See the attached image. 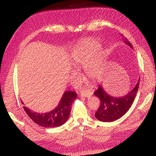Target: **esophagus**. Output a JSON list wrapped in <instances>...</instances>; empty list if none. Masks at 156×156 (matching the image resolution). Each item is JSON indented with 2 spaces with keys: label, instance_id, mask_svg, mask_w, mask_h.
Here are the masks:
<instances>
[{
  "label": "esophagus",
  "instance_id": "esophagus-1",
  "mask_svg": "<svg viewBox=\"0 0 156 156\" xmlns=\"http://www.w3.org/2000/svg\"><path fill=\"white\" fill-rule=\"evenodd\" d=\"M80 94L83 97H88L92 95V92H91L89 90H87V89H83V90H81L80 91Z\"/></svg>",
  "mask_w": 156,
  "mask_h": 156
}]
</instances>
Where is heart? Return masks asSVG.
<instances>
[{"mask_svg": "<svg viewBox=\"0 0 156 156\" xmlns=\"http://www.w3.org/2000/svg\"><path fill=\"white\" fill-rule=\"evenodd\" d=\"M98 48V44L91 43L84 44L73 54V63L76 67H84L86 74L91 78H97L101 74L103 56L98 53L92 56L94 51Z\"/></svg>", "mask_w": 156, "mask_h": 156, "instance_id": "b5f03b06", "label": "heart"}]
</instances>
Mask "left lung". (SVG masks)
Here are the masks:
<instances>
[{"instance_id":"obj_1","label":"left lung","mask_w":156,"mask_h":156,"mask_svg":"<svg viewBox=\"0 0 156 156\" xmlns=\"http://www.w3.org/2000/svg\"><path fill=\"white\" fill-rule=\"evenodd\" d=\"M123 38L125 43L133 49V46L130 42L126 40L125 37H123ZM139 83L140 80L135 87L130 92L126 94L125 96L119 98L110 96L105 91L102 87L100 85L94 93L95 96L100 100V106L95 113L97 119L101 122H113L125 115L133 104L137 91L138 90Z\"/></svg>"}]
</instances>
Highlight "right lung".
<instances>
[{"label":"right lung","mask_w":156,"mask_h":156,"mask_svg":"<svg viewBox=\"0 0 156 156\" xmlns=\"http://www.w3.org/2000/svg\"><path fill=\"white\" fill-rule=\"evenodd\" d=\"M77 98L75 91H65L59 104L54 110L47 113L33 112L27 107H23L25 112L34 122L39 126L47 128H54L61 126L67 122L70 115L72 105ZM21 103L24 105L23 101Z\"/></svg>","instance_id":"right-lung-1"}]
</instances>
